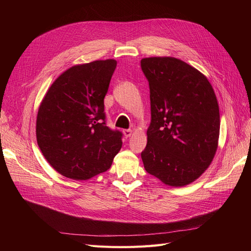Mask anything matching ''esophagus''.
I'll return each mask as SVG.
<instances>
[{
    "instance_id": "1",
    "label": "esophagus",
    "mask_w": 251,
    "mask_h": 251,
    "mask_svg": "<svg viewBox=\"0 0 251 251\" xmlns=\"http://www.w3.org/2000/svg\"><path fill=\"white\" fill-rule=\"evenodd\" d=\"M124 135L125 137H130V136L132 135V130H124Z\"/></svg>"
}]
</instances>
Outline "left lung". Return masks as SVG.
I'll use <instances>...</instances> for the list:
<instances>
[{
  "mask_svg": "<svg viewBox=\"0 0 251 251\" xmlns=\"http://www.w3.org/2000/svg\"><path fill=\"white\" fill-rule=\"evenodd\" d=\"M151 124L141 159L164 184L184 186L198 179L215 157L220 134L216 94L206 76L175 57H147Z\"/></svg>",
  "mask_w": 251,
  "mask_h": 251,
  "instance_id": "1",
  "label": "left lung"
}]
</instances>
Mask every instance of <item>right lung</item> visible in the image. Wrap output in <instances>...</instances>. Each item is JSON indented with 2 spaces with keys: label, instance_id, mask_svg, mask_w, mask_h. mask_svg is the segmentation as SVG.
Wrapping results in <instances>:
<instances>
[{
  "label": "right lung",
  "instance_id": "add662e5",
  "mask_svg": "<svg viewBox=\"0 0 251 251\" xmlns=\"http://www.w3.org/2000/svg\"><path fill=\"white\" fill-rule=\"evenodd\" d=\"M115 59L73 66L52 83L39 108L36 140L49 164L63 176L87 180L110 169L123 133L105 124L103 98Z\"/></svg>",
  "mask_w": 251,
  "mask_h": 251
}]
</instances>
